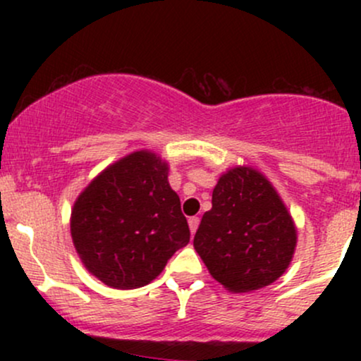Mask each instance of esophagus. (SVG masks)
Wrapping results in <instances>:
<instances>
[{
	"label": "esophagus",
	"instance_id": "34e87169",
	"mask_svg": "<svg viewBox=\"0 0 361 361\" xmlns=\"http://www.w3.org/2000/svg\"><path fill=\"white\" fill-rule=\"evenodd\" d=\"M198 217H190L188 219V226H190V233L192 234H195V231H197V227H198Z\"/></svg>",
	"mask_w": 361,
	"mask_h": 361
}]
</instances>
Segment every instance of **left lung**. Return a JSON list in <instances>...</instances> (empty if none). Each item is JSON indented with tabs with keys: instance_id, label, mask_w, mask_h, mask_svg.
<instances>
[{
	"instance_id": "8db88e82",
	"label": "left lung",
	"mask_w": 361,
	"mask_h": 361,
	"mask_svg": "<svg viewBox=\"0 0 361 361\" xmlns=\"http://www.w3.org/2000/svg\"><path fill=\"white\" fill-rule=\"evenodd\" d=\"M212 279L234 293L259 290L287 271L297 227L279 192L251 166L227 169L193 239Z\"/></svg>"
}]
</instances>
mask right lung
<instances>
[{"mask_svg": "<svg viewBox=\"0 0 361 361\" xmlns=\"http://www.w3.org/2000/svg\"><path fill=\"white\" fill-rule=\"evenodd\" d=\"M168 161L142 149L120 157L90 181L71 210V238L91 275L117 290L151 283L188 244Z\"/></svg>", "mask_w": 361, "mask_h": 361, "instance_id": "1", "label": "right lung"}]
</instances>
